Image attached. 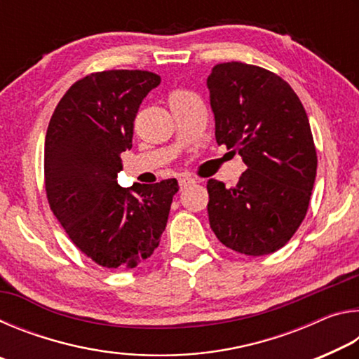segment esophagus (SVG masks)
Returning a JSON list of instances; mask_svg holds the SVG:
<instances>
[{
	"instance_id": "1",
	"label": "esophagus",
	"mask_w": 359,
	"mask_h": 359,
	"mask_svg": "<svg viewBox=\"0 0 359 359\" xmlns=\"http://www.w3.org/2000/svg\"><path fill=\"white\" fill-rule=\"evenodd\" d=\"M194 184H196V180L191 179V177H180V179H179L180 190H185V188L191 187V185H194Z\"/></svg>"
}]
</instances>
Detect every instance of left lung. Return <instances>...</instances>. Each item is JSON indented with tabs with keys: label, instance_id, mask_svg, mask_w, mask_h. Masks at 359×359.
<instances>
[{
	"label": "left lung",
	"instance_id": "1",
	"mask_svg": "<svg viewBox=\"0 0 359 359\" xmlns=\"http://www.w3.org/2000/svg\"><path fill=\"white\" fill-rule=\"evenodd\" d=\"M217 144L247 165L238 185L208 182V214L231 250L263 257L282 248L307 214L317 151L293 88L259 66L215 65L208 77Z\"/></svg>",
	"mask_w": 359,
	"mask_h": 359
}]
</instances>
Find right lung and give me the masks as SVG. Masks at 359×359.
<instances>
[{"label":"right lung","instance_id":"add662e5","mask_svg":"<svg viewBox=\"0 0 359 359\" xmlns=\"http://www.w3.org/2000/svg\"><path fill=\"white\" fill-rule=\"evenodd\" d=\"M161 82L149 71H102L77 81L60 100L44 144L46 191L69 239L96 264L130 269L155 252L177 180L118 185L133 121Z\"/></svg>","mask_w":359,"mask_h":359}]
</instances>
